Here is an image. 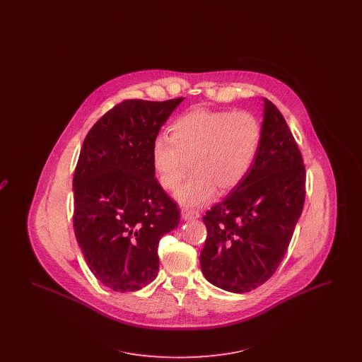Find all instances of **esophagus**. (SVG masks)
<instances>
[{"instance_id":"obj_1","label":"esophagus","mask_w":362,"mask_h":362,"mask_svg":"<svg viewBox=\"0 0 362 362\" xmlns=\"http://www.w3.org/2000/svg\"><path fill=\"white\" fill-rule=\"evenodd\" d=\"M183 220H195V218H199V213L195 211V210H189V209H182L180 211Z\"/></svg>"}]
</instances>
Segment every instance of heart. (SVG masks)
I'll list each match as a JSON object with an SVG mask.
<instances>
[{"label":"heart","mask_w":362,"mask_h":362,"mask_svg":"<svg viewBox=\"0 0 362 362\" xmlns=\"http://www.w3.org/2000/svg\"><path fill=\"white\" fill-rule=\"evenodd\" d=\"M262 139L258 119L247 111L195 108L171 126V137L153 139L151 160L157 182L173 189L191 165V176L176 191L185 207L213 201L217 187L226 192L240 185L251 170Z\"/></svg>","instance_id":"heart-1"}]
</instances>
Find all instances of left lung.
<instances>
[{
    "label": "left lung",
    "instance_id": "left-lung-1",
    "mask_svg": "<svg viewBox=\"0 0 362 362\" xmlns=\"http://www.w3.org/2000/svg\"><path fill=\"white\" fill-rule=\"evenodd\" d=\"M305 199V167L288 123L263 99L262 139L251 170L204 216L199 262L210 284L245 293L264 284L284 258Z\"/></svg>",
    "mask_w": 362,
    "mask_h": 362
}]
</instances>
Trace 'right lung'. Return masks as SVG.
Listing matches in <instances>:
<instances>
[{
    "label": "right lung",
    "instance_id": "add662e5",
    "mask_svg": "<svg viewBox=\"0 0 362 362\" xmlns=\"http://www.w3.org/2000/svg\"><path fill=\"white\" fill-rule=\"evenodd\" d=\"M183 100H124L84 139L73 177L74 235L92 274L115 292H134L155 279L158 241L180 221L155 177L151 151Z\"/></svg>",
    "mask_w": 362,
    "mask_h": 362
}]
</instances>
